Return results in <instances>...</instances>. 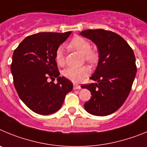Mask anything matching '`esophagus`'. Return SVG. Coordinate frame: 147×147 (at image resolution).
<instances>
[{
  "mask_svg": "<svg viewBox=\"0 0 147 147\" xmlns=\"http://www.w3.org/2000/svg\"><path fill=\"white\" fill-rule=\"evenodd\" d=\"M73 88L75 90L80 89V88H81V87H80V86L78 85V84H76V83H75V84L73 85Z\"/></svg>",
  "mask_w": 147,
  "mask_h": 147,
  "instance_id": "obj_1",
  "label": "esophagus"
}]
</instances>
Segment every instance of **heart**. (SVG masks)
Segmentation results:
<instances>
[{"instance_id":"1","label":"heart","mask_w":147,"mask_h":147,"mask_svg":"<svg viewBox=\"0 0 147 147\" xmlns=\"http://www.w3.org/2000/svg\"><path fill=\"white\" fill-rule=\"evenodd\" d=\"M68 48L72 51L78 52L83 55V59L86 61L90 64H95L99 59L98 53L92 50V45L87 39L80 36H75L67 45ZM55 59L59 66H64L65 64V58L64 51L62 47H59L55 54ZM89 69L86 66L75 68L69 67L64 69L63 75L66 78L70 80L74 83H78L86 78L89 74Z\"/></svg>"}]
</instances>
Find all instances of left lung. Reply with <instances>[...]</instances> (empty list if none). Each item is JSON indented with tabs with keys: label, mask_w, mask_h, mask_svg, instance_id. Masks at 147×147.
Returning <instances> with one entry per match:
<instances>
[{
	"label": "left lung",
	"mask_w": 147,
	"mask_h": 147,
	"mask_svg": "<svg viewBox=\"0 0 147 147\" xmlns=\"http://www.w3.org/2000/svg\"><path fill=\"white\" fill-rule=\"evenodd\" d=\"M80 35L97 46L99 61L90 79L96 83L81 86L92 97L84 104L88 113L104 116L116 111L127 98L137 68L133 49L121 36L103 29L86 30Z\"/></svg>",
	"instance_id": "8db88e82"
}]
</instances>
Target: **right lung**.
Returning a JSON list of instances; mask_svg holds the SVG:
<instances>
[{
	"label": "right lung",
	"mask_w": 147,
	"mask_h": 147,
	"mask_svg": "<svg viewBox=\"0 0 147 147\" xmlns=\"http://www.w3.org/2000/svg\"><path fill=\"white\" fill-rule=\"evenodd\" d=\"M71 33L33 34L14 50L11 64L14 87L21 100L35 113L49 115L58 111L72 90V82L59 77L55 59L56 50ZM49 77H57V83L48 82Z\"/></svg>",
	"instance_id": "obj_1"
}]
</instances>
